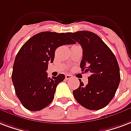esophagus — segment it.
<instances>
[{"instance_id": "1", "label": "esophagus", "mask_w": 131, "mask_h": 131, "mask_svg": "<svg viewBox=\"0 0 131 131\" xmlns=\"http://www.w3.org/2000/svg\"><path fill=\"white\" fill-rule=\"evenodd\" d=\"M73 78V76L71 75H70V74H67V75H65V78L67 80H69V79H71V78Z\"/></svg>"}]
</instances>
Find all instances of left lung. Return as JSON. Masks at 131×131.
Instances as JSON below:
<instances>
[{
  "instance_id": "obj_1",
  "label": "left lung",
  "mask_w": 131,
  "mask_h": 131,
  "mask_svg": "<svg viewBox=\"0 0 131 131\" xmlns=\"http://www.w3.org/2000/svg\"><path fill=\"white\" fill-rule=\"evenodd\" d=\"M83 48L82 71L89 72L88 83L80 80L73 90L75 100L87 109L100 110L111 101L120 83L119 67L114 53L96 34L90 31L67 32Z\"/></svg>"
}]
</instances>
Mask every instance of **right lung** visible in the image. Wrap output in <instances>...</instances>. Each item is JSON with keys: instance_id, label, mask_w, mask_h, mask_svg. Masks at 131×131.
Returning a JSON list of instances; mask_svg holds the SVG:
<instances>
[{"instance_id": "1", "label": "right lung", "mask_w": 131, "mask_h": 131, "mask_svg": "<svg viewBox=\"0 0 131 131\" xmlns=\"http://www.w3.org/2000/svg\"><path fill=\"white\" fill-rule=\"evenodd\" d=\"M73 43L67 33L41 32L22 46L15 58L12 80L17 97L27 110L39 111L52 102L57 85L65 75L48 77V63L54 60L58 47Z\"/></svg>"}]
</instances>
